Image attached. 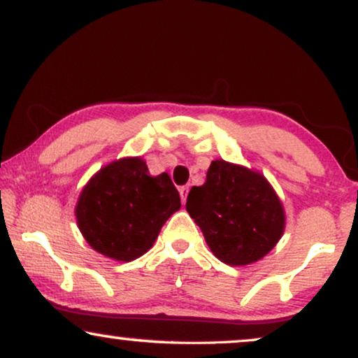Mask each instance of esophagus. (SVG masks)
<instances>
[{
    "label": "esophagus",
    "mask_w": 358,
    "mask_h": 358,
    "mask_svg": "<svg viewBox=\"0 0 358 358\" xmlns=\"http://www.w3.org/2000/svg\"><path fill=\"white\" fill-rule=\"evenodd\" d=\"M179 194H180V199H182V202H185V199H187V194H189V185H182V187H179Z\"/></svg>",
    "instance_id": "34e87169"
}]
</instances>
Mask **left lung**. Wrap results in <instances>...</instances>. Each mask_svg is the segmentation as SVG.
<instances>
[{
  "label": "left lung",
  "instance_id": "left-lung-1",
  "mask_svg": "<svg viewBox=\"0 0 358 358\" xmlns=\"http://www.w3.org/2000/svg\"><path fill=\"white\" fill-rule=\"evenodd\" d=\"M185 208L212 252L229 266L262 259L285 227L280 200L264 176L223 159L212 161L205 184L190 189Z\"/></svg>",
  "mask_w": 358,
  "mask_h": 358
}]
</instances>
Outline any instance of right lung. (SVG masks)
Instances as JSON below:
<instances>
[{
    "label": "right lung",
    "instance_id": "1",
    "mask_svg": "<svg viewBox=\"0 0 358 358\" xmlns=\"http://www.w3.org/2000/svg\"><path fill=\"white\" fill-rule=\"evenodd\" d=\"M180 197L166 173L151 178L140 158L102 168L80 195L76 218L92 249L117 261L143 256L158 238Z\"/></svg>",
    "mask_w": 358,
    "mask_h": 358
}]
</instances>
